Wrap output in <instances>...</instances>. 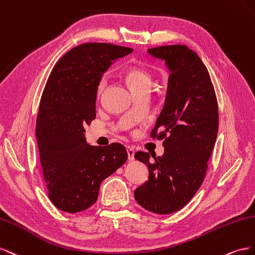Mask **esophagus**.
<instances>
[{
	"instance_id": "obj_1",
	"label": "esophagus",
	"mask_w": 255,
	"mask_h": 255,
	"mask_svg": "<svg viewBox=\"0 0 255 255\" xmlns=\"http://www.w3.org/2000/svg\"><path fill=\"white\" fill-rule=\"evenodd\" d=\"M127 154H128V159L129 160L134 159V149L132 147L127 146Z\"/></svg>"
}]
</instances>
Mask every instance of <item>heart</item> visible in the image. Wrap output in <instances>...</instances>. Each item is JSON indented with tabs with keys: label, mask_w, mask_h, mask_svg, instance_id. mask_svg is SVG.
<instances>
[{
	"label": "heart",
	"mask_w": 255,
	"mask_h": 255,
	"mask_svg": "<svg viewBox=\"0 0 255 255\" xmlns=\"http://www.w3.org/2000/svg\"><path fill=\"white\" fill-rule=\"evenodd\" d=\"M124 78H125L126 82L131 87L132 91L143 89V87H149L151 83L150 75L146 70H144L139 67H129L124 71ZM108 84V80L104 76L99 80V83L97 85V95L100 96L106 90V86Z\"/></svg>",
	"instance_id": "obj_1"
}]
</instances>
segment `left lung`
Here are the masks:
<instances>
[{
	"label": "left lung",
	"instance_id": "left-lung-1",
	"mask_svg": "<svg viewBox=\"0 0 255 255\" xmlns=\"http://www.w3.org/2000/svg\"><path fill=\"white\" fill-rule=\"evenodd\" d=\"M170 69L165 104L151 130L163 140L164 154L134 158L147 165L148 179L134 190L139 204L151 213L168 215L183 208L199 190L217 139L219 112L214 85L204 63L184 45L148 49Z\"/></svg>",
	"mask_w": 255,
	"mask_h": 255
}]
</instances>
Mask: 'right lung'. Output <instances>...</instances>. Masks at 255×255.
<instances>
[{"mask_svg":"<svg viewBox=\"0 0 255 255\" xmlns=\"http://www.w3.org/2000/svg\"><path fill=\"white\" fill-rule=\"evenodd\" d=\"M132 51L112 43H83L63 55L48 78L36 139L49 199L62 212L75 214L91 207L101 181L127 161V150L121 143L87 144L84 127L96 118L101 76L112 62Z\"/></svg>","mask_w":255,"mask_h":255,"instance_id":"obj_1","label":"right lung"}]
</instances>
